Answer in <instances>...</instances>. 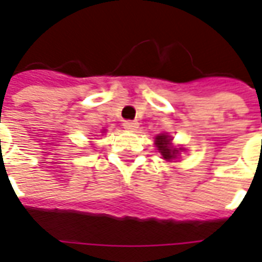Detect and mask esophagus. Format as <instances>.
<instances>
[{
  "mask_svg": "<svg viewBox=\"0 0 262 262\" xmlns=\"http://www.w3.org/2000/svg\"><path fill=\"white\" fill-rule=\"evenodd\" d=\"M123 127L127 129V130H135L139 127V123H137L136 120H125L123 122Z\"/></svg>",
  "mask_w": 262,
  "mask_h": 262,
  "instance_id": "34e87169",
  "label": "esophagus"
}]
</instances>
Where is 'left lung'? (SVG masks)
Segmentation results:
<instances>
[{"label":"left lung","instance_id":"8db88e82","mask_svg":"<svg viewBox=\"0 0 262 262\" xmlns=\"http://www.w3.org/2000/svg\"><path fill=\"white\" fill-rule=\"evenodd\" d=\"M170 142H171L170 136H167V135H160V136L156 137V144H157V148H159L160 153L163 154V157H164L165 160L176 159L177 153H178V150H177V148L171 147Z\"/></svg>","mask_w":262,"mask_h":262}]
</instances>
